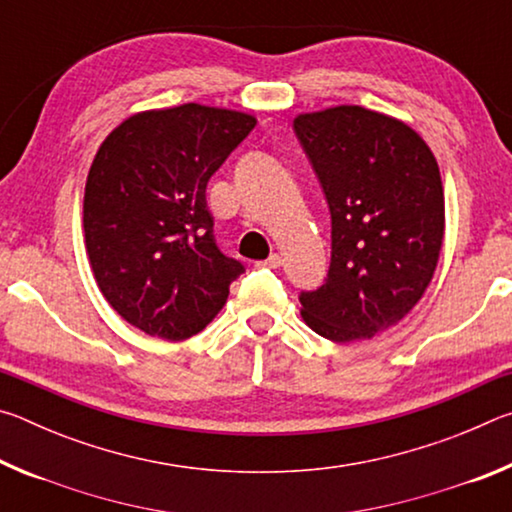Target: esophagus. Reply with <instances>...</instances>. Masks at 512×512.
Instances as JSON below:
<instances>
[{"mask_svg":"<svg viewBox=\"0 0 512 512\" xmlns=\"http://www.w3.org/2000/svg\"><path fill=\"white\" fill-rule=\"evenodd\" d=\"M257 266H268V268H280L282 266V257L273 253L271 257H266L264 262H257Z\"/></svg>","mask_w":512,"mask_h":512,"instance_id":"1","label":"esophagus"}]
</instances>
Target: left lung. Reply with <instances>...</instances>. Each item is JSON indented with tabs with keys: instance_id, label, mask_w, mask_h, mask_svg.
Returning a JSON list of instances; mask_svg holds the SVG:
<instances>
[{
	"instance_id": "8db88e82",
	"label": "left lung",
	"mask_w": 512,
	"mask_h": 512,
	"mask_svg": "<svg viewBox=\"0 0 512 512\" xmlns=\"http://www.w3.org/2000/svg\"><path fill=\"white\" fill-rule=\"evenodd\" d=\"M332 214V264L300 316L336 343L366 341L418 305L438 266L445 194L436 155L402 119L363 106L293 119Z\"/></svg>"
}]
</instances>
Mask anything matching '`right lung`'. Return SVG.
<instances>
[{"label": "right lung", "instance_id": "1", "mask_svg": "<svg viewBox=\"0 0 512 512\" xmlns=\"http://www.w3.org/2000/svg\"><path fill=\"white\" fill-rule=\"evenodd\" d=\"M255 115L183 103L126 117L101 142L83 196L85 253L117 314L185 341L223 309L244 273L216 248L205 187Z\"/></svg>", "mask_w": 512, "mask_h": 512}]
</instances>
